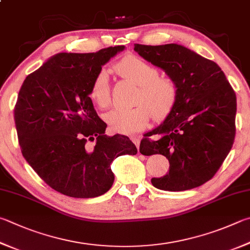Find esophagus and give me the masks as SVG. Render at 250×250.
Masks as SVG:
<instances>
[{"mask_svg":"<svg viewBox=\"0 0 250 250\" xmlns=\"http://www.w3.org/2000/svg\"><path fill=\"white\" fill-rule=\"evenodd\" d=\"M130 139L135 144V146H137L138 149H139V147H140V141H141L140 137H138V135H132V137H131Z\"/></svg>","mask_w":250,"mask_h":250,"instance_id":"1","label":"esophagus"}]
</instances>
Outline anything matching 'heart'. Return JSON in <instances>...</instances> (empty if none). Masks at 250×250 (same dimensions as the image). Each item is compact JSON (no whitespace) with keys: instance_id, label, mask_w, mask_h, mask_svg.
Listing matches in <instances>:
<instances>
[{"instance_id":"b5f03b06","label":"heart","mask_w":250,"mask_h":250,"mask_svg":"<svg viewBox=\"0 0 250 250\" xmlns=\"http://www.w3.org/2000/svg\"><path fill=\"white\" fill-rule=\"evenodd\" d=\"M120 75L140 86L135 104L137 107L125 109L116 108L104 116L113 132L133 134L148 125L151 116L163 120L174 110L178 102L179 89L176 81L169 76H160L158 70L135 56H126L115 66ZM89 96L96 105L105 109L111 104L109 74L106 69L95 74L89 87Z\"/></svg>"}]
</instances>
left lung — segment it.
I'll return each mask as SVG.
<instances>
[{
  "label": "left lung",
  "instance_id": "8db88e82",
  "mask_svg": "<svg viewBox=\"0 0 250 250\" xmlns=\"http://www.w3.org/2000/svg\"><path fill=\"white\" fill-rule=\"evenodd\" d=\"M134 50L164 70L179 89L174 110L141 141L143 155L162 154L169 162L168 174L152 178V185L166 191L199 187L213 178L233 146L234 89L215 62L180 44L135 43Z\"/></svg>",
  "mask_w": 250,
  "mask_h": 250
}]
</instances>
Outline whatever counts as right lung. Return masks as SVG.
I'll list each match as a JSON object with an SVG mask.
<instances>
[{"label":"right lung","instance_id":"right-lung-1","mask_svg":"<svg viewBox=\"0 0 250 250\" xmlns=\"http://www.w3.org/2000/svg\"><path fill=\"white\" fill-rule=\"evenodd\" d=\"M124 49L58 53L27 76L18 93L14 120L22 156L49 187L65 196H102L115 180L112 161L138 153L128 137H107V125L89 97L95 74Z\"/></svg>","mask_w":250,"mask_h":250}]
</instances>
